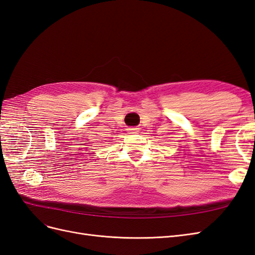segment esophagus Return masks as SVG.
<instances>
[{
	"instance_id": "esophagus-1",
	"label": "esophagus",
	"mask_w": 255,
	"mask_h": 255,
	"mask_svg": "<svg viewBox=\"0 0 255 255\" xmlns=\"http://www.w3.org/2000/svg\"><path fill=\"white\" fill-rule=\"evenodd\" d=\"M132 130H135V129H132Z\"/></svg>"
}]
</instances>
